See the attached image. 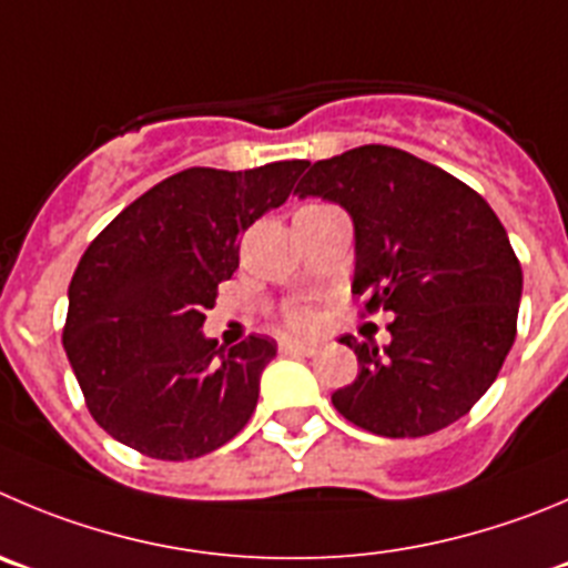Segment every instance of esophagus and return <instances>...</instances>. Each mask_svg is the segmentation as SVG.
<instances>
[{
  "instance_id": "esophagus-1",
  "label": "esophagus",
  "mask_w": 568,
  "mask_h": 568,
  "mask_svg": "<svg viewBox=\"0 0 568 568\" xmlns=\"http://www.w3.org/2000/svg\"><path fill=\"white\" fill-rule=\"evenodd\" d=\"M280 353H283V356H314L316 347L314 344H302V342H291V338H283V342H280Z\"/></svg>"
}]
</instances>
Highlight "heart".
<instances>
[{"label":"heart","instance_id":"b5f03b06","mask_svg":"<svg viewBox=\"0 0 568 568\" xmlns=\"http://www.w3.org/2000/svg\"><path fill=\"white\" fill-rule=\"evenodd\" d=\"M280 320H283L285 331L291 333H314L316 325H320V316L311 308L308 302H291L280 311Z\"/></svg>","mask_w":568,"mask_h":568}]
</instances>
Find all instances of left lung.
Masks as SVG:
<instances>
[{"label": "left lung", "mask_w": 568, "mask_h": 568, "mask_svg": "<svg viewBox=\"0 0 568 568\" xmlns=\"http://www.w3.org/2000/svg\"><path fill=\"white\" fill-rule=\"evenodd\" d=\"M294 193L353 215V294L364 296V314L395 316L381 353L342 338L358 375L333 392L338 415L395 439L468 415L516 342L521 263L499 215L457 176L389 145L320 159Z\"/></svg>", "instance_id": "obj_1"}]
</instances>
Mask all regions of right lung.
Returning a JSON list of instances; mask_svg holds the SVG:
<instances>
[{"instance_id":"obj_1","label":"right lung","mask_w":568,"mask_h":568,"mask_svg":"<svg viewBox=\"0 0 568 568\" xmlns=\"http://www.w3.org/2000/svg\"><path fill=\"white\" fill-rule=\"evenodd\" d=\"M305 159L252 171L187 168L131 201L83 252L63 349L89 415L151 459L204 457L248 423L268 336L219 349L201 333L241 235L294 190Z\"/></svg>"}]
</instances>
